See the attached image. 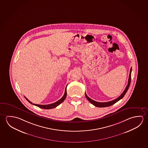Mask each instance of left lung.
<instances>
[{
    "label": "left lung",
    "mask_w": 148,
    "mask_h": 148,
    "mask_svg": "<svg viewBox=\"0 0 148 148\" xmlns=\"http://www.w3.org/2000/svg\"><path fill=\"white\" fill-rule=\"evenodd\" d=\"M131 72H132V68H131V70H130V75H129V78H128V84L127 85L125 89L124 90L123 92L120 95V96H119V97L118 98H116V99H114L112 100V101H110V102H98L95 101L94 100L90 99V97H88L87 96V95H86V93H85V96L86 98L92 104L95 105V106L98 107H108L112 105L115 104L116 102L119 101V100H120L121 99H122L124 97V96L126 94V92L127 91L129 87H130V85L131 84Z\"/></svg>",
    "instance_id": "1"
}]
</instances>
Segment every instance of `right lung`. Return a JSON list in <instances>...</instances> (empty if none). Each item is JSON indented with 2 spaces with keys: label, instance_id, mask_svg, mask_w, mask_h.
Returning <instances> with one entry per match:
<instances>
[{
  "label": "right lung",
  "instance_id": "right-lung-1",
  "mask_svg": "<svg viewBox=\"0 0 148 148\" xmlns=\"http://www.w3.org/2000/svg\"><path fill=\"white\" fill-rule=\"evenodd\" d=\"M66 87H67V86H66ZM66 89H65V92H64V94L63 95V97H62L61 99L58 100V101H57V102H55V103H53V104H48V105H39V104H33L32 102H30V101H29L28 99H27V98L26 97H25V99H27V101H28V102L30 103V104H33L34 105H35V106H36L39 107L40 108H43V109H52V108H55L57 106H58L61 103H62V102L64 101V100L65 99L66 97V95H67V93H66Z\"/></svg>",
  "mask_w": 148,
  "mask_h": 148
}]
</instances>
